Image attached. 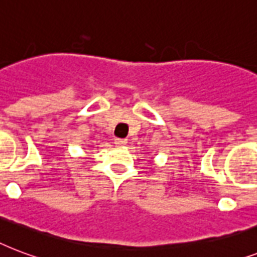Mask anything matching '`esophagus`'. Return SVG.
Instances as JSON below:
<instances>
[{
    "label": "esophagus",
    "mask_w": 257,
    "mask_h": 257,
    "mask_svg": "<svg viewBox=\"0 0 257 257\" xmlns=\"http://www.w3.org/2000/svg\"><path fill=\"white\" fill-rule=\"evenodd\" d=\"M114 143L115 145H116V146L118 147H123L124 146V145H126L127 143V139H122V138H116L114 141Z\"/></svg>",
    "instance_id": "34e87169"
}]
</instances>
